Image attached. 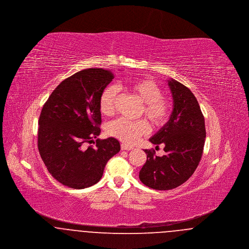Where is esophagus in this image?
Masks as SVG:
<instances>
[{"instance_id":"esophagus-1","label":"esophagus","mask_w":249,"mask_h":249,"mask_svg":"<svg viewBox=\"0 0 249 249\" xmlns=\"http://www.w3.org/2000/svg\"><path fill=\"white\" fill-rule=\"evenodd\" d=\"M120 147H121V150H132L133 149L132 146H130V145H128L126 143H121Z\"/></svg>"}]
</instances>
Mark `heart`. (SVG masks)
<instances>
[{
	"instance_id": "b5f03b06",
	"label": "heart",
	"mask_w": 249,
	"mask_h": 249,
	"mask_svg": "<svg viewBox=\"0 0 249 249\" xmlns=\"http://www.w3.org/2000/svg\"><path fill=\"white\" fill-rule=\"evenodd\" d=\"M126 88L142 102V113L155 127H162L166 124L172 112V103L167 96L161 94L159 84L151 78H138L130 81ZM119 94V89L115 86H107L102 90L99 108L103 115L114 114ZM149 131L150 126L145 119L133 121L119 118L107 125L108 134L128 144L137 142Z\"/></svg>"
}]
</instances>
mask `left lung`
Listing matches in <instances>:
<instances>
[{"label":"left lung","mask_w":249,"mask_h":249,"mask_svg":"<svg viewBox=\"0 0 249 249\" xmlns=\"http://www.w3.org/2000/svg\"><path fill=\"white\" fill-rule=\"evenodd\" d=\"M174 99L169 121L149 141L163 143L165 155L156 156L154 149H145L146 161L139 178L148 188L173 190L193 175L201 160L206 136L204 118L199 103L190 89L171 79L168 81Z\"/></svg>","instance_id":"obj_1"}]
</instances>
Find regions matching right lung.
<instances>
[{
  "label": "right lung",
  "instance_id": "1",
  "mask_svg": "<svg viewBox=\"0 0 249 249\" xmlns=\"http://www.w3.org/2000/svg\"><path fill=\"white\" fill-rule=\"evenodd\" d=\"M113 78L112 71L103 68L77 71L59 84L42 108L39 153L49 174L66 187L93 186L107 161L120 150L113 137L93 141L101 132L99 97Z\"/></svg>",
  "mask_w": 249,
  "mask_h": 249
}]
</instances>
